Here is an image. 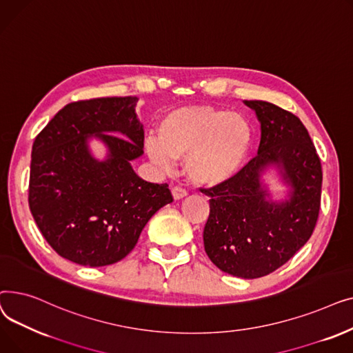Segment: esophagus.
<instances>
[{"mask_svg": "<svg viewBox=\"0 0 353 353\" xmlns=\"http://www.w3.org/2000/svg\"><path fill=\"white\" fill-rule=\"evenodd\" d=\"M172 194H173L174 200H181V199L186 197L189 193H188L186 189H183V188H180V186H176V188L172 189Z\"/></svg>", "mask_w": 353, "mask_h": 353, "instance_id": "obj_1", "label": "esophagus"}]
</instances>
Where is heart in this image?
Returning a JSON list of instances; mask_svg holds the SVG:
<instances>
[{
	"mask_svg": "<svg viewBox=\"0 0 353 353\" xmlns=\"http://www.w3.org/2000/svg\"><path fill=\"white\" fill-rule=\"evenodd\" d=\"M253 132L246 117L208 104L180 107L165 114L157 139H148L145 150L161 169L174 159H186L189 179L200 186H219L232 180L252 147Z\"/></svg>",
	"mask_w": 353,
	"mask_h": 353,
	"instance_id": "obj_1",
	"label": "heart"
}]
</instances>
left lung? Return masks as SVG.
<instances>
[{
	"instance_id": "left-lung-1",
	"label": "left lung",
	"mask_w": 353,
	"mask_h": 353,
	"mask_svg": "<svg viewBox=\"0 0 353 353\" xmlns=\"http://www.w3.org/2000/svg\"><path fill=\"white\" fill-rule=\"evenodd\" d=\"M261 121V144L232 180L210 189V214L203 232L210 261L225 273L256 279L285 265L313 233L321 209L322 165L306 127L281 107L245 101ZM277 165L291 186L288 201L274 203L260 181Z\"/></svg>"
}]
</instances>
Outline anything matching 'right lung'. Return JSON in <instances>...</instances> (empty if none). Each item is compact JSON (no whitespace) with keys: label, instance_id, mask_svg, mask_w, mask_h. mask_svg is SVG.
<instances>
[{"label":"right lung","instance_id":"1","mask_svg":"<svg viewBox=\"0 0 353 353\" xmlns=\"http://www.w3.org/2000/svg\"><path fill=\"white\" fill-rule=\"evenodd\" d=\"M137 97L67 104L35 137L28 205L47 243L77 265L99 268L124 259L152 216L173 201L169 184L140 179L130 161L143 154ZM109 148L94 159L88 139Z\"/></svg>","mask_w":353,"mask_h":353}]
</instances>
